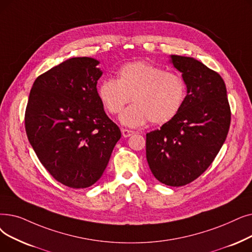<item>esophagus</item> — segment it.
Here are the masks:
<instances>
[{
    "label": "esophagus",
    "mask_w": 252,
    "mask_h": 252,
    "mask_svg": "<svg viewBox=\"0 0 252 252\" xmlns=\"http://www.w3.org/2000/svg\"><path fill=\"white\" fill-rule=\"evenodd\" d=\"M122 133H123V136L125 138H127L129 136H132L135 132H134V130H130V129H127V128H123L122 129Z\"/></svg>",
    "instance_id": "34e87169"
}]
</instances>
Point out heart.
<instances>
[{
	"mask_svg": "<svg viewBox=\"0 0 252 252\" xmlns=\"http://www.w3.org/2000/svg\"><path fill=\"white\" fill-rule=\"evenodd\" d=\"M187 86L181 76L146 62L124 64L117 78L104 79L97 86V96L110 114H118L132 100L120 116L128 126L150 122L166 124L176 115L184 101Z\"/></svg>",
	"mask_w": 252,
	"mask_h": 252,
	"instance_id": "obj_1",
	"label": "heart"
}]
</instances>
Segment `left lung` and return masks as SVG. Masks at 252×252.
Masks as SVG:
<instances>
[{"instance_id": "obj_1", "label": "left lung", "mask_w": 252, "mask_h": 252, "mask_svg": "<svg viewBox=\"0 0 252 252\" xmlns=\"http://www.w3.org/2000/svg\"><path fill=\"white\" fill-rule=\"evenodd\" d=\"M187 84L178 113L146 134V158L159 182L182 187L208 169L226 139L231 108L221 76L193 58L171 56Z\"/></svg>"}]
</instances>
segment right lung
Here are the masks:
<instances>
[{"label":"right lung","instance_id":"1","mask_svg":"<svg viewBox=\"0 0 252 252\" xmlns=\"http://www.w3.org/2000/svg\"><path fill=\"white\" fill-rule=\"evenodd\" d=\"M99 63L72 58L43 73L26 109L27 136L39 160L72 189L90 188L101 178L122 137L97 96Z\"/></svg>","mask_w":252,"mask_h":252}]
</instances>
